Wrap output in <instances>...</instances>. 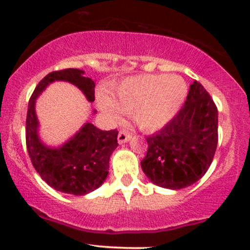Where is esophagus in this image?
I'll return each mask as SVG.
<instances>
[{"mask_svg":"<svg viewBox=\"0 0 250 250\" xmlns=\"http://www.w3.org/2000/svg\"><path fill=\"white\" fill-rule=\"evenodd\" d=\"M132 133H129L128 132V130H121L120 133H118V137H117V139H118V143L120 144H125V143H127V141H129L130 139H132Z\"/></svg>","mask_w":250,"mask_h":250,"instance_id":"obj_1","label":"esophagus"}]
</instances>
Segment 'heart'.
<instances>
[{
    "mask_svg": "<svg viewBox=\"0 0 250 250\" xmlns=\"http://www.w3.org/2000/svg\"><path fill=\"white\" fill-rule=\"evenodd\" d=\"M188 97V84L176 75H139L125 78L100 94L98 106L110 118H120L121 111L130 112L144 130H156L167 125L178 113Z\"/></svg>",
    "mask_w": 250,
    "mask_h": 250,
    "instance_id": "heart-1",
    "label": "heart"
}]
</instances>
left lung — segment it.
<instances>
[{"mask_svg": "<svg viewBox=\"0 0 250 250\" xmlns=\"http://www.w3.org/2000/svg\"><path fill=\"white\" fill-rule=\"evenodd\" d=\"M146 141L141 168L155 185L180 190L202 178L218 145V109L200 82L190 85L180 111Z\"/></svg>", "mask_w": 250, "mask_h": 250, "instance_id": "left-lung-1", "label": "left lung"}]
</instances>
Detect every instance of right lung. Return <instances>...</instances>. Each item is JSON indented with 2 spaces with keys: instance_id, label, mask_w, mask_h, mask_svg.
Masks as SVG:
<instances>
[{
  "instance_id": "add662e5",
  "label": "right lung",
  "mask_w": 250,
  "mask_h": 250,
  "mask_svg": "<svg viewBox=\"0 0 250 250\" xmlns=\"http://www.w3.org/2000/svg\"><path fill=\"white\" fill-rule=\"evenodd\" d=\"M84 71L65 69L53 71L42 78L29 100L26 115V147L36 172L54 190L83 196L97 190L109 174L111 153L118 146L117 129L100 130L92 123H84L80 132L60 147H48L40 140L39 121L35 111L37 97L54 81H66L80 88L94 102V81L83 76Z\"/></svg>"
}]
</instances>
